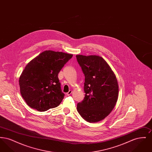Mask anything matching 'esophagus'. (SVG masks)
Masks as SVG:
<instances>
[{"label": "esophagus", "instance_id": "1", "mask_svg": "<svg viewBox=\"0 0 152 152\" xmlns=\"http://www.w3.org/2000/svg\"><path fill=\"white\" fill-rule=\"evenodd\" d=\"M72 91L71 90H70V91H68V92H67V93L66 94L67 96H69L70 94H72Z\"/></svg>", "mask_w": 152, "mask_h": 152}]
</instances>
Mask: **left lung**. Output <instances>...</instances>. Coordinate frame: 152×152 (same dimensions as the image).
Instances as JSON below:
<instances>
[{"label": "left lung", "mask_w": 152, "mask_h": 152, "mask_svg": "<svg viewBox=\"0 0 152 152\" xmlns=\"http://www.w3.org/2000/svg\"><path fill=\"white\" fill-rule=\"evenodd\" d=\"M85 76V97L77 105L81 116L89 123H97L108 116L118 99L116 75L107 61L96 55H76Z\"/></svg>", "instance_id": "obj_1"}]
</instances>
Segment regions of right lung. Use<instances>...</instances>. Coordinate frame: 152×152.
<instances>
[{
	"instance_id": "1",
	"label": "right lung",
	"mask_w": 152,
	"mask_h": 152,
	"mask_svg": "<svg viewBox=\"0 0 152 152\" xmlns=\"http://www.w3.org/2000/svg\"><path fill=\"white\" fill-rule=\"evenodd\" d=\"M73 55L45 51L26 66L19 78L20 94L27 105L39 112L57 107L64 97L58 73Z\"/></svg>"
}]
</instances>
